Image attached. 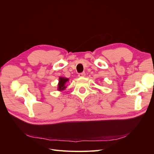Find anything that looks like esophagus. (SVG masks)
<instances>
[{"label":"esophagus","instance_id":"1","mask_svg":"<svg viewBox=\"0 0 154 154\" xmlns=\"http://www.w3.org/2000/svg\"><path fill=\"white\" fill-rule=\"evenodd\" d=\"M78 76L79 77H84V76H85V72H83L79 73L78 74Z\"/></svg>","mask_w":154,"mask_h":154}]
</instances>
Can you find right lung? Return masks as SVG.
<instances>
[{"label": "right lung", "mask_w": 154, "mask_h": 154, "mask_svg": "<svg viewBox=\"0 0 154 154\" xmlns=\"http://www.w3.org/2000/svg\"><path fill=\"white\" fill-rule=\"evenodd\" d=\"M68 80H69V79H67L66 78L60 77L59 78V83H58V89L59 91H62V90H63L64 88H66V86H65V84H66V83Z\"/></svg>", "instance_id": "right-lung-1"}]
</instances>
